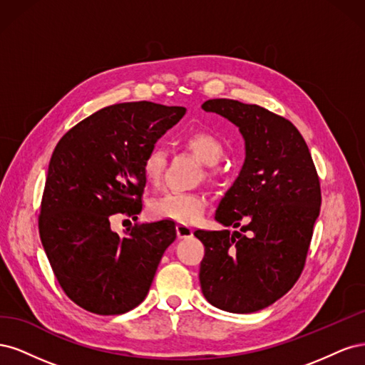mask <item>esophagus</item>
<instances>
[{
	"mask_svg": "<svg viewBox=\"0 0 365 365\" xmlns=\"http://www.w3.org/2000/svg\"><path fill=\"white\" fill-rule=\"evenodd\" d=\"M176 236H178L180 239L190 237V236H193V228L185 225V224H176Z\"/></svg>",
	"mask_w": 365,
	"mask_h": 365,
	"instance_id": "obj_1",
	"label": "esophagus"
}]
</instances>
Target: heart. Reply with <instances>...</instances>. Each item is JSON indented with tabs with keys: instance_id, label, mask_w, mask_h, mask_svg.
<instances>
[{
	"instance_id": "b5f03b06",
	"label": "heart",
	"mask_w": 365,
	"mask_h": 365,
	"mask_svg": "<svg viewBox=\"0 0 365 365\" xmlns=\"http://www.w3.org/2000/svg\"><path fill=\"white\" fill-rule=\"evenodd\" d=\"M178 145L202 164L215 165L224 155V145L213 132L193 129L178 138ZM168 165V152L161 146H152L143 157L141 170L150 185H158ZM207 175L212 176V168ZM207 196L197 192H168L153 200L149 210L153 217L169 219L178 224H192L200 219L207 208Z\"/></svg>"
}]
</instances>
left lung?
<instances>
[{"label":"left lung","instance_id":"left-lung-1","mask_svg":"<svg viewBox=\"0 0 365 365\" xmlns=\"http://www.w3.org/2000/svg\"><path fill=\"white\" fill-rule=\"evenodd\" d=\"M202 109L239 126L247 157L215 215L217 222L240 231L193 233L205 248L201 289L222 311L256 312L300 279L322 207L319 178L289 120L231 98H212Z\"/></svg>","mask_w":365,"mask_h":365}]
</instances>
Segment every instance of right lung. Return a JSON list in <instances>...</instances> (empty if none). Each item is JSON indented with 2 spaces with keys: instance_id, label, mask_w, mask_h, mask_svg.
Listing matches in <instances>:
<instances>
[{
  "instance_id": "add662e5",
  "label": "right lung",
  "mask_w": 365,
  "mask_h": 365,
  "mask_svg": "<svg viewBox=\"0 0 365 365\" xmlns=\"http://www.w3.org/2000/svg\"><path fill=\"white\" fill-rule=\"evenodd\" d=\"M184 114L182 106L146 101L111 105L73 126L54 148L39 236L61 288L88 312L137 307L176 237L169 219L135 224L126 236L114 233L111 219L141 212L143 157Z\"/></svg>"
}]
</instances>
